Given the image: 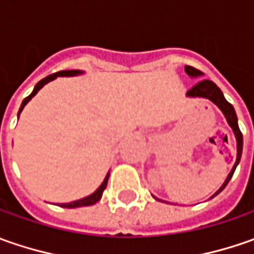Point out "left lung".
I'll return each instance as SVG.
<instances>
[{
	"instance_id": "left-lung-1",
	"label": "left lung",
	"mask_w": 254,
	"mask_h": 254,
	"mask_svg": "<svg viewBox=\"0 0 254 254\" xmlns=\"http://www.w3.org/2000/svg\"><path fill=\"white\" fill-rule=\"evenodd\" d=\"M185 72L190 74V76H200L202 72L198 70V69H195V67H192V66H185ZM187 96H190V97H205V99H209L210 102H213L218 107H219L220 110L223 112L225 114V117H226V120L229 123V126L232 127V130L235 132V135H236V141H238V157H236V162H235V165H233V168L229 172V175H228V178L226 181L223 182V185L220 187L219 190L216 193H213V196H216L218 193H220L222 190H225V187L229 184L230 178H232V175H233V172L236 170V167H238V164L240 161V157H242V150H243V135H242V131H240L239 126H238V117H236V113H235V109H233V106L230 104L225 97H223V94L220 92V89L216 86V84L213 83V82H210V80H200L199 83H196L192 89L188 90L187 93ZM212 196V198H213Z\"/></svg>"
}]
</instances>
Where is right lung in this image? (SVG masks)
I'll return each mask as SVG.
<instances>
[{
  "label": "right lung",
  "instance_id": "add662e5",
  "mask_svg": "<svg viewBox=\"0 0 254 254\" xmlns=\"http://www.w3.org/2000/svg\"><path fill=\"white\" fill-rule=\"evenodd\" d=\"M80 72L79 70H61V72H56V73L54 74H49V76H46L45 79H42L41 82H38L36 83V86H35L34 92L31 93L28 97H25L24 102H22V104H21V107H19V112H18V116H19V113L22 112V109L25 107V104L29 102L32 97H34L36 93L39 92L42 87H44L45 84L48 83V82H51V80H54V79H56L58 76H74V74H79ZM109 175L110 174H107L106 175V178H104V181H103V184L97 188V190L96 192H93L92 195H89V196H86V198H83V199H79V200H74V202H70V203H62L61 206L62 208H79V206H89V205H94L97 200H100V198H102L103 195V190H106V187H107V181H109Z\"/></svg>",
  "mask_w": 254,
  "mask_h": 254
}]
</instances>
